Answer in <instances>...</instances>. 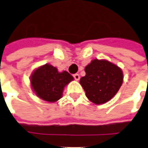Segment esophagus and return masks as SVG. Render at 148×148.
Wrapping results in <instances>:
<instances>
[{"label": "esophagus", "mask_w": 148, "mask_h": 148, "mask_svg": "<svg viewBox=\"0 0 148 148\" xmlns=\"http://www.w3.org/2000/svg\"><path fill=\"white\" fill-rule=\"evenodd\" d=\"M74 77L75 80L78 81L79 80V78H80V76H79V74H74Z\"/></svg>", "instance_id": "obj_1"}]
</instances>
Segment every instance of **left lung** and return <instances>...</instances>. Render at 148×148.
Segmentation results:
<instances>
[{
  "label": "left lung",
  "instance_id": "1",
  "mask_svg": "<svg viewBox=\"0 0 148 148\" xmlns=\"http://www.w3.org/2000/svg\"><path fill=\"white\" fill-rule=\"evenodd\" d=\"M86 76L81 77L87 98L96 105L109 101L123 83V72L120 67L107 60L93 59L85 67Z\"/></svg>",
  "mask_w": 148,
  "mask_h": 148
}]
</instances>
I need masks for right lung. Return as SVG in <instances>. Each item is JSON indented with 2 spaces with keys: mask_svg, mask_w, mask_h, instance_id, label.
<instances>
[{
  "mask_svg": "<svg viewBox=\"0 0 148 148\" xmlns=\"http://www.w3.org/2000/svg\"><path fill=\"white\" fill-rule=\"evenodd\" d=\"M73 80L74 77L66 71L60 73L56 67L45 64L32 73L31 85L39 98L48 102H55L62 96L64 87Z\"/></svg>",
  "mask_w": 148,
  "mask_h": 148,
  "instance_id": "obj_1",
  "label": "right lung"
}]
</instances>
